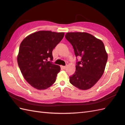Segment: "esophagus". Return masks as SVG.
<instances>
[{
	"label": "esophagus",
	"mask_w": 125,
	"mask_h": 125,
	"mask_svg": "<svg viewBox=\"0 0 125 125\" xmlns=\"http://www.w3.org/2000/svg\"><path fill=\"white\" fill-rule=\"evenodd\" d=\"M61 68L63 69H65L67 68V66H61Z\"/></svg>",
	"instance_id": "1"
}]
</instances>
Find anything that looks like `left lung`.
<instances>
[{"label": "left lung", "instance_id": "1", "mask_svg": "<svg viewBox=\"0 0 125 125\" xmlns=\"http://www.w3.org/2000/svg\"><path fill=\"white\" fill-rule=\"evenodd\" d=\"M65 36L73 46L76 56L82 57L75 73L69 77L70 83L80 90L91 88L104 72L108 57L104 44L85 32H68Z\"/></svg>", "mask_w": 125, "mask_h": 125}]
</instances>
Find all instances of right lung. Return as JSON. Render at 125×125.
<instances>
[{
  "mask_svg": "<svg viewBox=\"0 0 125 125\" xmlns=\"http://www.w3.org/2000/svg\"><path fill=\"white\" fill-rule=\"evenodd\" d=\"M63 32L40 31L26 36L20 43L18 64L23 77L31 86L45 90L55 83L61 68L52 60V50L62 40Z\"/></svg>",
  "mask_w": 125,
  "mask_h": 125,
  "instance_id": "obj_1",
  "label": "right lung"
}]
</instances>
